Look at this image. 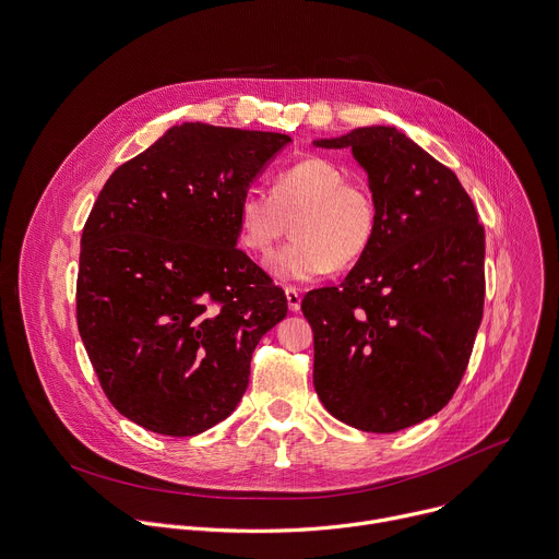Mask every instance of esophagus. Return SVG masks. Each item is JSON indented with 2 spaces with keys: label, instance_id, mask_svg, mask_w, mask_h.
Masks as SVG:
<instances>
[{
  "label": "esophagus",
  "instance_id": "1",
  "mask_svg": "<svg viewBox=\"0 0 559 559\" xmlns=\"http://www.w3.org/2000/svg\"><path fill=\"white\" fill-rule=\"evenodd\" d=\"M285 296H287V305L292 311L300 309V292L296 287H285Z\"/></svg>",
  "mask_w": 559,
  "mask_h": 559
}]
</instances>
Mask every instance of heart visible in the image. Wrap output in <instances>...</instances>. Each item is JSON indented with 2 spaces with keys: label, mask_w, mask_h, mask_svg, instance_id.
<instances>
[{
  "label": "heart",
  "mask_w": 559,
  "mask_h": 559,
  "mask_svg": "<svg viewBox=\"0 0 559 559\" xmlns=\"http://www.w3.org/2000/svg\"><path fill=\"white\" fill-rule=\"evenodd\" d=\"M238 243L267 259L292 227L287 243L270 263L281 281H313L332 267L358 263L378 229L376 201L367 186L347 179L325 156H305L276 173L270 197L248 190L234 212Z\"/></svg>",
  "instance_id": "heart-1"
}]
</instances>
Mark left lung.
I'll use <instances>...</instances> for the list:
<instances>
[{"label":"left lung","mask_w":559,"mask_h":559,"mask_svg":"<svg viewBox=\"0 0 559 559\" xmlns=\"http://www.w3.org/2000/svg\"><path fill=\"white\" fill-rule=\"evenodd\" d=\"M318 147H352L378 210L369 252L341 287L307 292L313 386L341 423L393 433L457 389L485 309V227L455 173L389 126Z\"/></svg>","instance_id":"1"}]
</instances>
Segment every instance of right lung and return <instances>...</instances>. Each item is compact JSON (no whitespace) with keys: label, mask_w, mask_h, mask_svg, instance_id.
Returning <instances> with one entry per match:
<instances>
[{"label":"right lung","mask_w":559,"mask_h":559,"mask_svg":"<svg viewBox=\"0 0 559 559\" xmlns=\"http://www.w3.org/2000/svg\"><path fill=\"white\" fill-rule=\"evenodd\" d=\"M278 132L181 123L119 166L82 234L76 328L112 407L162 436L225 420L285 292L236 248L234 212Z\"/></svg>","instance_id":"1"}]
</instances>
